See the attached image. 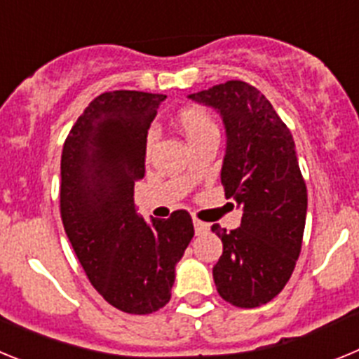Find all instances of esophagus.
Listing matches in <instances>:
<instances>
[{
	"label": "esophagus",
	"instance_id": "obj_1",
	"mask_svg": "<svg viewBox=\"0 0 359 359\" xmlns=\"http://www.w3.org/2000/svg\"><path fill=\"white\" fill-rule=\"evenodd\" d=\"M194 230L198 236H201V233H207V231L210 230V224L203 223V221H199V219H194Z\"/></svg>",
	"mask_w": 359,
	"mask_h": 359
}]
</instances>
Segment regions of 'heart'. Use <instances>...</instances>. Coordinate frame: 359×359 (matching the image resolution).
<instances>
[{
    "label": "heart",
    "instance_id": "b5f03b06",
    "mask_svg": "<svg viewBox=\"0 0 359 359\" xmlns=\"http://www.w3.org/2000/svg\"><path fill=\"white\" fill-rule=\"evenodd\" d=\"M176 122L182 129V133L185 135V138L189 140V144L199 140L203 136L210 135V133H217V126L212 120V116L208 115L207 111L201 109V107H185L177 113ZM147 149L152 144V135L147 136Z\"/></svg>",
    "mask_w": 359,
    "mask_h": 359
}]
</instances>
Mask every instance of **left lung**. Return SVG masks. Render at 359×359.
Instances as JSON below:
<instances>
[{
  "label": "left lung",
  "instance_id": "1",
  "mask_svg": "<svg viewBox=\"0 0 359 359\" xmlns=\"http://www.w3.org/2000/svg\"><path fill=\"white\" fill-rule=\"evenodd\" d=\"M210 106L226 129L221 183L243 208L241 226H212L223 241L214 266L217 293L237 307L273 300L290 280L302 248L307 189L286 123L261 91L228 81L189 95Z\"/></svg>",
  "mask_w": 359,
  "mask_h": 359
}]
</instances>
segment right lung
I'll list each match as a JSON object with an SVG mask.
<instances>
[{"label": "right lung", "mask_w": 359, "mask_h": 359, "mask_svg": "<svg viewBox=\"0 0 359 359\" xmlns=\"http://www.w3.org/2000/svg\"><path fill=\"white\" fill-rule=\"evenodd\" d=\"M165 98L128 90L98 95L62 147L66 236L91 286L129 315H149L169 302L176 264L194 237L187 210L147 223L135 208L147 129Z\"/></svg>", "instance_id": "1"}]
</instances>
